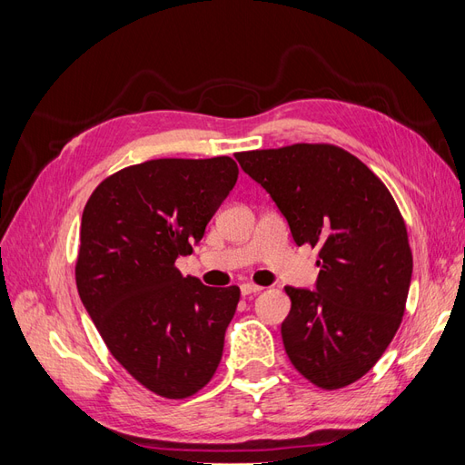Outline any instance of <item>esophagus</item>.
Returning <instances> with one entry per match:
<instances>
[{
    "label": "esophagus",
    "mask_w": 465,
    "mask_h": 465,
    "mask_svg": "<svg viewBox=\"0 0 465 465\" xmlns=\"http://www.w3.org/2000/svg\"><path fill=\"white\" fill-rule=\"evenodd\" d=\"M262 289H263V287L254 285V283H242V285H241V291H242L244 297H248V294H256V292H260Z\"/></svg>",
    "instance_id": "obj_1"
}]
</instances>
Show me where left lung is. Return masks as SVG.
<instances>
[{"mask_svg": "<svg viewBox=\"0 0 465 465\" xmlns=\"http://www.w3.org/2000/svg\"><path fill=\"white\" fill-rule=\"evenodd\" d=\"M272 195L299 246L318 248L316 291L285 287L287 357L322 390L367 374L396 335L413 256L390 190L355 154L330 143H294L234 154Z\"/></svg>", "mask_w": 465, "mask_h": 465, "instance_id": "8db88e82", "label": "left lung"}]
</instances>
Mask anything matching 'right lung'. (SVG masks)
<instances>
[{"mask_svg": "<svg viewBox=\"0 0 465 465\" xmlns=\"http://www.w3.org/2000/svg\"><path fill=\"white\" fill-rule=\"evenodd\" d=\"M238 178L231 157L153 159L94 188L83 209L75 283L122 367L166 400L213 378L241 289L184 277L192 254Z\"/></svg>", "mask_w": 465, "mask_h": 465, "instance_id": "1", "label": "right lung"}]
</instances>
